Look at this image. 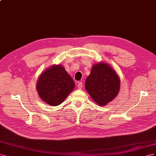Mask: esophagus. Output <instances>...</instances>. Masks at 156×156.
I'll use <instances>...</instances> for the list:
<instances>
[{
  "label": "esophagus",
  "instance_id": "esophagus-1",
  "mask_svg": "<svg viewBox=\"0 0 156 156\" xmlns=\"http://www.w3.org/2000/svg\"><path fill=\"white\" fill-rule=\"evenodd\" d=\"M82 82H78V84H77V87H78V89H80H80H82Z\"/></svg>",
  "mask_w": 156,
  "mask_h": 156
}]
</instances>
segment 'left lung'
<instances>
[{
  "label": "left lung",
  "mask_w": 156,
  "mask_h": 156,
  "mask_svg": "<svg viewBox=\"0 0 156 156\" xmlns=\"http://www.w3.org/2000/svg\"><path fill=\"white\" fill-rule=\"evenodd\" d=\"M120 80L115 71L105 63H99L92 66L85 87L96 103L105 106L118 94Z\"/></svg>",
  "instance_id": "8db88e82"
}]
</instances>
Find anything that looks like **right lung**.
<instances>
[{
    "label": "right lung",
    "instance_id": "obj_1",
    "mask_svg": "<svg viewBox=\"0 0 156 156\" xmlns=\"http://www.w3.org/2000/svg\"><path fill=\"white\" fill-rule=\"evenodd\" d=\"M75 87L73 78L61 65H54L41 74L37 81L39 97L47 104H61Z\"/></svg>",
    "mask_w": 156,
    "mask_h": 156
}]
</instances>
